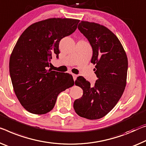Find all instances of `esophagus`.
Returning a JSON list of instances; mask_svg holds the SVG:
<instances>
[{
    "mask_svg": "<svg viewBox=\"0 0 146 146\" xmlns=\"http://www.w3.org/2000/svg\"><path fill=\"white\" fill-rule=\"evenodd\" d=\"M72 76H73V79H74V80H76V78H77V75L76 74H72Z\"/></svg>",
    "mask_w": 146,
    "mask_h": 146,
    "instance_id": "esophagus-1",
    "label": "esophagus"
}]
</instances>
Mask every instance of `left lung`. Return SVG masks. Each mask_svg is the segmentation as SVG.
Here are the masks:
<instances>
[{
	"instance_id": "obj_1",
	"label": "left lung",
	"mask_w": 146,
	"mask_h": 146,
	"mask_svg": "<svg viewBox=\"0 0 146 146\" xmlns=\"http://www.w3.org/2000/svg\"><path fill=\"white\" fill-rule=\"evenodd\" d=\"M78 29L93 48L91 63L95 64L98 79L94 86L84 78L75 84L84 91L83 96L74 102L76 113L88 119L104 117L121 97L127 84L128 59L117 37L104 25L81 21Z\"/></svg>"
}]
</instances>
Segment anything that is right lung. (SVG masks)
I'll return each mask as SVG.
<instances>
[{
	"label": "right lung",
	"instance_id": "obj_1",
	"mask_svg": "<svg viewBox=\"0 0 146 146\" xmlns=\"http://www.w3.org/2000/svg\"><path fill=\"white\" fill-rule=\"evenodd\" d=\"M80 20L50 18L31 25L20 36L10 58V74L17 99L26 110L41 115L55 106L60 92L74 86L72 76L48 69L58 57L62 38L77 29Z\"/></svg>",
	"mask_w": 146,
	"mask_h": 146
}]
</instances>
